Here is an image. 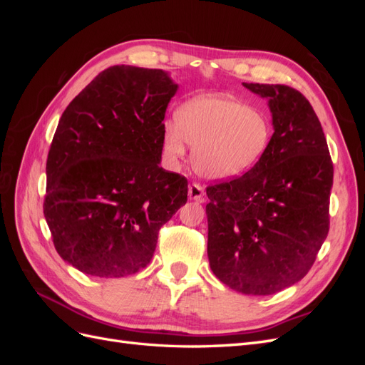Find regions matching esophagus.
<instances>
[{
    "instance_id": "1",
    "label": "esophagus",
    "mask_w": 365,
    "mask_h": 365,
    "mask_svg": "<svg viewBox=\"0 0 365 365\" xmlns=\"http://www.w3.org/2000/svg\"><path fill=\"white\" fill-rule=\"evenodd\" d=\"M189 197L193 201L202 202L204 200V189L200 184H190L189 185Z\"/></svg>"
}]
</instances>
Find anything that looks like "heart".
I'll list each match as a JSON object with an SVG mask.
<instances>
[{
	"mask_svg": "<svg viewBox=\"0 0 365 365\" xmlns=\"http://www.w3.org/2000/svg\"><path fill=\"white\" fill-rule=\"evenodd\" d=\"M272 125L260 109L225 96L197 97L181 106L175 126L165 125L164 157L176 164L193 146L192 164L207 180H230L250 170L267 153Z\"/></svg>",
	"mask_w": 365,
	"mask_h": 365,
	"instance_id": "obj_1",
	"label": "heart"
}]
</instances>
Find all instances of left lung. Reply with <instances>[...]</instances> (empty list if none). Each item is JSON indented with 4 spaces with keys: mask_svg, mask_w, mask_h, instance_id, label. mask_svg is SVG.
<instances>
[{
    "mask_svg": "<svg viewBox=\"0 0 365 365\" xmlns=\"http://www.w3.org/2000/svg\"><path fill=\"white\" fill-rule=\"evenodd\" d=\"M244 86L268 98L274 134L251 170L207 187V254L231 289L271 295L304 277L327 237L334 164L322 123L300 91Z\"/></svg>",
    "mask_w": 365,
    "mask_h": 365,
    "instance_id": "1",
    "label": "left lung"
}]
</instances>
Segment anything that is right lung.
I'll return each mask as SVG.
<instances>
[{"instance_id": "add662e5", "label": "right lung", "mask_w": 365, "mask_h": 365, "mask_svg": "<svg viewBox=\"0 0 365 365\" xmlns=\"http://www.w3.org/2000/svg\"><path fill=\"white\" fill-rule=\"evenodd\" d=\"M176 85L163 70L115 65L65 109L47 158L43 216L59 256L105 279L145 268L158 231L187 202V180L160 168Z\"/></svg>"}]
</instances>
